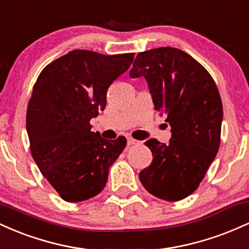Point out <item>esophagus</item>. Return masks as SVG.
Segmentation results:
<instances>
[{
    "label": "esophagus",
    "instance_id": "34e87169",
    "mask_svg": "<svg viewBox=\"0 0 249 249\" xmlns=\"http://www.w3.org/2000/svg\"><path fill=\"white\" fill-rule=\"evenodd\" d=\"M139 142H138V141H136V139H133V138H127V145L128 146H131V145H137V144H139Z\"/></svg>",
    "mask_w": 249,
    "mask_h": 249
}]
</instances>
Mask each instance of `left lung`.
I'll return each instance as SVG.
<instances>
[{
    "label": "left lung",
    "mask_w": 249,
    "mask_h": 249,
    "mask_svg": "<svg viewBox=\"0 0 249 249\" xmlns=\"http://www.w3.org/2000/svg\"><path fill=\"white\" fill-rule=\"evenodd\" d=\"M145 77L154 108L171 126L170 142L148 139L150 166L139 179L148 193L166 201L192 194L220 145L222 103L212 76L185 51L162 47L139 53L131 78Z\"/></svg>",
    "instance_id": "8db88e82"
}]
</instances>
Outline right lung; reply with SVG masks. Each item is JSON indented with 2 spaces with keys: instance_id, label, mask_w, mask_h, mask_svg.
Returning a JSON list of instances; mask_svg holds the SVG:
<instances>
[{
  "instance_id": "right-lung-1",
  "label": "right lung",
  "mask_w": 249,
  "mask_h": 249,
  "mask_svg": "<svg viewBox=\"0 0 249 249\" xmlns=\"http://www.w3.org/2000/svg\"><path fill=\"white\" fill-rule=\"evenodd\" d=\"M134 53L102 55L72 50L48 64L33 88L27 132L33 158L63 200L95 196L107 181L108 168L126 138H102L90 119L107 105V89L130 68Z\"/></svg>"
}]
</instances>
